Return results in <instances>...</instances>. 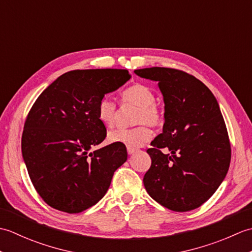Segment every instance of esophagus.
Wrapping results in <instances>:
<instances>
[{
    "label": "esophagus",
    "mask_w": 252,
    "mask_h": 252,
    "mask_svg": "<svg viewBox=\"0 0 252 252\" xmlns=\"http://www.w3.org/2000/svg\"><path fill=\"white\" fill-rule=\"evenodd\" d=\"M126 151H127V154H129V155H132V154H134V153L136 152V149H135V148L127 147V148H126Z\"/></svg>",
    "instance_id": "esophagus-1"
}]
</instances>
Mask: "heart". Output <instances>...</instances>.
<instances>
[{"label": "heart", "mask_w": 252, "mask_h": 252, "mask_svg": "<svg viewBox=\"0 0 252 252\" xmlns=\"http://www.w3.org/2000/svg\"><path fill=\"white\" fill-rule=\"evenodd\" d=\"M120 99L122 105H133L137 107L134 123L140 126L131 127V129L119 127V129L112 130L108 133L107 138L110 143L122 144L131 148L140 147L151 140L153 134L147 125L159 126L163 123V111L155 103L156 96L153 91L141 83H135L123 90ZM97 117L98 120L107 126L115 125L118 117V105L109 96H104L99 100Z\"/></svg>", "instance_id": "b5f03b06"}]
</instances>
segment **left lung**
Here are the masks:
<instances>
[{"instance_id":"obj_1","label":"left lung","mask_w":252,"mask_h":252,"mask_svg":"<svg viewBox=\"0 0 252 252\" xmlns=\"http://www.w3.org/2000/svg\"><path fill=\"white\" fill-rule=\"evenodd\" d=\"M134 72L157 81L164 100L163 131L147 149L152 165L144 186L170 210H194L215 194L231 162L220 107L200 80L179 69L152 67Z\"/></svg>"}]
</instances>
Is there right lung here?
Returning <instances> with one entry per match:
<instances>
[{
	"label": "right lung",
	"mask_w": 252,
	"mask_h": 252,
	"mask_svg": "<svg viewBox=\"0 0 252 252\" xmlns=\"http://www.w3.org/2000/svg\"><path fill=\"white\" fill-rule=\"evenodd\" d=\"M131 78L126 69H87L63 73L36 98L26 118L21 152L30 180L50 207L79 213L97 203L126 148L112 143L89 153L107 135L97 117L105 94Z\"/></svg>",
	"instance_id": "obj_1"
}]
</instances>
